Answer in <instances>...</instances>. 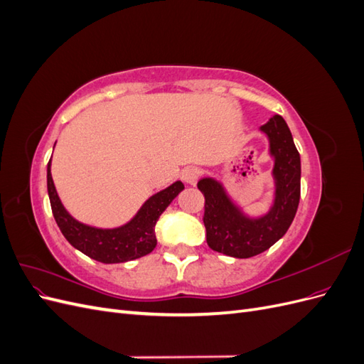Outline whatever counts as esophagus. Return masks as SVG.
I'll return each mask as SVG.
<instances>
[{
    "label": "esophagus",
    "mask_w": 364,
    "mask_h": 364,
    "mask_svg": "<svg viewBox=\"0 0 364 364\" xmlns=\"http://www.w3.org/2000/svg\"><path fill=\"white\" fill-rule=\"evenodd\" d=\"M200 178V170L197 167H186L183 171H182V179L183 182L190 183V185H196V182L199 181Z\"/></svg>",
    "instance_id": "1"
}]
</instances>
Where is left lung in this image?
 Here are the masks:
<instances>
[{"label":"left lung","instance_id":"left-lung-1","mask_svg":"<svg viewBox=\"0 0 364 364\" xmlns=\"http://www.w3.org/2000/svg\"><path fill=\"white\" fill-rule=\"evenodd\" d=\"M261 130L269 136L274 158V202L259 218H249L230 202L223 186L211 178L200 179L197 188L205 196L203 223L206 243L215 252L234 258H250L272 247L284 237L301 199V156L291 132L281 115L272 117Z\"/></svg>","mask_w":364,"mask_h":364}]
</instances>
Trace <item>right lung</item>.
Segmentation results:
<instances>
[{
    "mask_svg": "<svg viewBox=\"0 0 364 364\" xmlns=\"http://www.w3.org/2000/svg\"><path fill=\"white\" fill-rule=\"evenodd\" d=\"M50 164L51 159L47 168V188L51 211L60 232L73 247L105 264L126 262L149 255L156 247L155 225L159 215L183 190L181 181L174 182L168 188L151 196L127 225L115 229H98L77 222L67 213L53 183Z\"/></svg>",
    "mask_w": 364,
    "mask_h": 364,
    "instance_id": "1",
    "label": "right lung"
}]
</instances>
